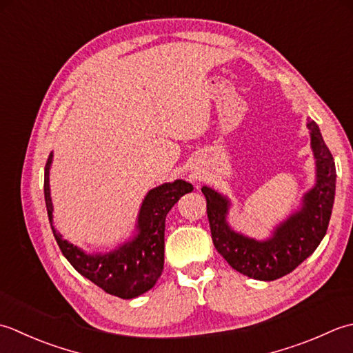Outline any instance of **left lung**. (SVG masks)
Listing matches in <instances>:
<instances>
[{"label":"left lung","mask_w":353,"mask_h":353,"mask_svg":"<svg viewBox=\"0 0 353 353\" xmlns=\"http://www.w3.org/2000/svg\"><path fill=\"white\" fill-rule=\"evenodd\" d=\"M307 128L317 160V184L305 195L301 210L280 224L271 239L259 242L233 232L225 221L228 201L208 187L201 189L207 201L213 245L243 276L270 282L290 274L314 253L327 232L335 198V163L317 123L307 120Z\"/></svg>","instance_id":"left-lung-1"}]
</instances>
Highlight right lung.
I'll list each match as a JSON object with an SVG mask.
<instances>
[{
  "mask_svg": "<svg viewBox=\"0 0 353 353\" xmlns=\"http://www.w3.org/2000/svg\"><path fill=\"white\" fill-rule=\"evenodd\" d=\"M53 154L48 155L44 174V196L48 219H53V205L50 198L48 172ZM193 190L190 183L176 179L150 190L143 201L139 214V234L112 253L103 256L85 254L81 248L62 239L52 227L54 239L62 254L83 277L111 296L134 299L149 291L160 279L164 267V222L166 214L178 199Z\"/></svg>",
  "mask_w": 353,
  "mask_h": 353,
  "instance_id": "obj_1",
  "label": "right lung"
}]
</instances>
